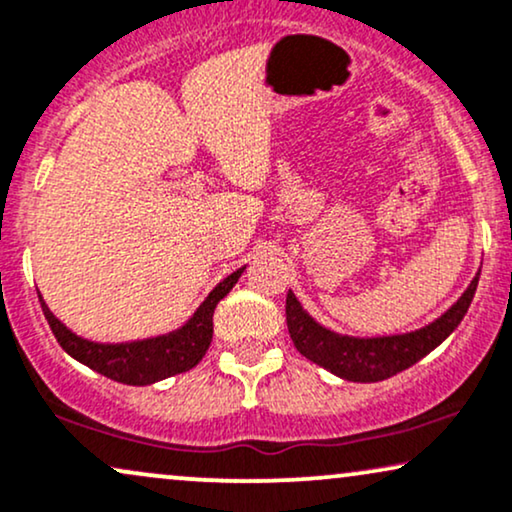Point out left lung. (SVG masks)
Masks as SVG:
<instances>
[{
	"label": "left lung",
	"instance_id": "1",
	"mask_svg": "<svg viewBox=\"0 0 512 512\" xmlns=\"http://www.w3.org/2000/svg\"><path fill=\"white\" fill-rule=\"evenodd\" d=\"M480 271L463 290V295L439 319L418 331L378 335V338H354V335L331 331L302 307L293 290H288V333L297 352L314 361L316 366L326 368L342 380H352V383H378V380H387L418 364L425 354H430L456 331L475 297Z\"/></svg>",
	"mask_w": 512,
	"mask_h": 512
}]
</instances>
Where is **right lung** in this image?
<instances>
[{
  "label": "right lung",
  "instance_id": "obj_1",
  "mask_svg": "<svg viewBox=\"0 0 512 512\" xmlns=\"http://www.w3.org/2000/svg\"><path fill=\"white\" fill-rule=\"evenodd\" d=\"M245 267L236 269L224 281H219L210 295L200 302V307L170 333L153 335V338L132 342H94L70 331L63 321H58L49 304L40 293L42 312L47 316L51 333L66 352L92 371L106 375L122 385H153L170 375L186 373L198 364L208 352L212 342V314L219 300L236 286Z\"/></svg>",
  "mask_w": 512,
  "mask_h": 512
}]
</instances>
